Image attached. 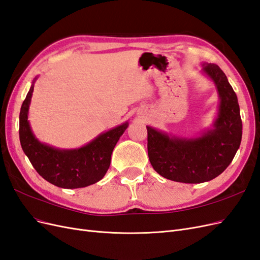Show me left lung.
<instances>
[{
    "instance_id": "1",
    "label": "left lung",
    "mask_w": 260,
    "mask_h": 260,
    "mask_svg": "<svg viewBox=\"0 0 260 260\" xmlns=\"http://www.w3.org/2000/svg\"><path fill=\"white\" fill-rule=\"evenodd\" d=\"M201 73L218 93L217 115L210 128L194 136H177L147 128V152L154 170L183 183H203L218 177L237 154L242 140L238 96L219 66L202 62Z\"/></svg>"
}]
</instances>
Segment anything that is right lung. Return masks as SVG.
Wrapping results in <instances>:
<instances>
[{
  "label": "right lung",
  "mask_w": 260,
  "mask_h": 260,
  "mask_svg": "<svg viewBox=\"0 0 260 260\" xmlns=\"http://www.w3.org/2000/svg\"><path fill=\"white\" fill-rule=\"evenodd\" d=\"M37 79L38 77L30 86L19 114V140L23 153L39 175L58 187L79 188L99 182L111 166L114 148L129 122L100 133L81 147L59 148L43 143L35 136L28 120Z\"/></svg>",
  "instance_id": "obj_1"
}]
</instances>
